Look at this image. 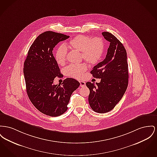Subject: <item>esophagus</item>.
I'll return each mask as SVG.
<instances>
[{
	"label": "esophagus",
	"instance_id": "1",
	"mask_svg": "<svg viewBox=\"0 0 157 157\" xmlns=\"http://www.w3.org/2000/svg\"><path fill=\"white\" fill-rule=\"evenodd\" d=\"M79 83H80V86L81 87H83L84 86H85V82L84 81H79Z\"/></svg>",
	"mask_w": 157,
	"mask_h": 157
}]
</instances>
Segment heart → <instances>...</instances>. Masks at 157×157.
Returning <instances> with one entry per match:
<instances>
[{"instance_id":"obj_1","label":"heart","mask_w":157,"mask_h":157,"mask_svg":"<svg viewBox=\"0 0 157 157\" xmlns=\"http://www.w3.org/2000/svg\"><path fill=\"white\" fill-rule=\"evenodd\" d=\"M68 47L71 48L81 52L82 58L90 64H95L102 57L105 50L104 40L100 37H91L78 35L71 40ZM67 48L65 45L57 48L55 55L56 63L63 65L66 60ZM88 66L85 63L71 64L65 68V73L67 76L77 79L81 78L83 73L87 70Z\"/></svg>"}]
</instances>
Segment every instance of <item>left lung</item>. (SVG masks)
<instances>
[{
	"instance_id": "8db88e82",
	"label": "left lung",
	"mask_w": 157,
	"mask_h": 157,
	"mask_svg": "<svg viewBox=\"0 0 157 157\" xmlns=\"http://www.w3.org/2000/svg\"><path fill=\"white\" fill-rule=\"evenodd\" d=\"M102 35L110 42L105 59L94 67L91 74L101 79L100 83L87 82L88 101L93 110L104 113L113 110L120 101L128 85L127 53L120 41L109 32Z\"/></svg>"
}]
</instances>
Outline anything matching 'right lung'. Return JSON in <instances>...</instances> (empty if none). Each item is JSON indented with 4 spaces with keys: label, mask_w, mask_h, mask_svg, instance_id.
<instances>
[{
    "label": "right lung",
    "mask_w": 157,
    "mask_h": 157,
    "mask_svg": "<svg viewBox=\"0 0 157 157\" xmlns=\"http://www.w3.org/2000/svg\"><path fill=\"white\" fill-rule=\"evenodd\" d=\"M69 36L46 31L34 40L24 62L26 90L31 102L38 110L52 117L67 110L71 96L80 85L73 78H66L60 85H54L56 76H62L53 54V48Z\"/></svg>",
    "instance_id": "obj_1"
}]
</instances>
